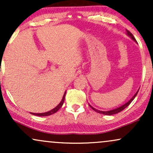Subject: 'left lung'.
Listing matches in <instances>:
<instances>
[{"mask_svg": "<svg viewBox=\"0 0 153 153\" xmlns=\"http://www.w3.org/2000/svg\"><path fill=\"white\" fill-rule=\"evenodd\" d=\"M127 34L129 36H130V37H131V39H132L134 40V42H136V39H135V38L134 37V36H133V34H131L130 31L127 30ZM138 91H137V92L136 94H135L134 95V96H133V97L131 98V99L130 100H129V101H128V102H127L126 103H124V104L122 105V106L118 107V108H114V109H113V110L107 111H99V110L96 109V108H94V107L91 106L90 104H89V106H90L91 108H92V109H94V110L95 111L98 112V113H99V114H105V115H113V114H117V113H119V112L122 111L124 110V108H126V107H127L128 106H129V104H130V103H131V101H132L133 100H134V98L136 97V96H137V94Z\"/></svg>", "mask_w": 153, "mask_h": 153, "instance_id": "1", "label": "left lung"}]
</instances>
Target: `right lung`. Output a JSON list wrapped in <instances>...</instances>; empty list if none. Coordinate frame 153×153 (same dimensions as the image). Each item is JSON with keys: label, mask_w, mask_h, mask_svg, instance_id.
<instances>
[{"label": "right lung", "mask_w": 153, "mask_h": 153, "mask_svg": "<svg viewBox=\"0 0 153 153\" xmlns=\"http://www.w3.org/2000/svg\"><path fill=\"white\" fill-rule=\"evenodd\" d=\"M65 94H66V92H65L64 95H63L62 101H61L60 103H59V104L55 107V108H54L53 109H52L51 111H47V112H45V113H39V114H38V113H36H36H31V114L39 116V117H46V116H50V115L53 114H54V113H56V112H57V111H58L59 108L62 107L63 103H64L65 98Z\"/></svg>", "instance_id": "add662e5"}]
</instances>
